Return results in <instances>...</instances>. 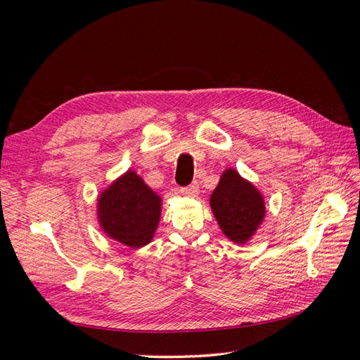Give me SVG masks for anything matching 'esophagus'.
Here are the masks:
<instances>
[{
  "label": "esophagus",
  "mask_w": 360,
  "mask_h": 360,
  "mask_svg": "<svg viewBox=\"0 0 360 360\" xmlns=\"http://www.w3.org/2000/svg\"><path fill=\"white\" fill-rule=\"evenodd\" d=\"M181 193L188 195V197H197V195H198V184L197 183L189 184L188 188H183L181 189Z\"/></svg>",
  "instance_id": "34e87169"
}]
</instances>
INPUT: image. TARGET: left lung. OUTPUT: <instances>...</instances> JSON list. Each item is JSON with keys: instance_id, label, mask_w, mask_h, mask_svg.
<instances>
[{"instance_id": "left-lung-1", "label": "left lung", "mask_w": 360, "mask_h": 360, "mask_svg": "<svg viewBox=\"0 0 360 360\" xmlns=\"http://www.w3.org/2000/svg\"><path fill=\"white\" fill-rule=\"evenodd\" d=\"M210 207L225 237L237 245L249 242L266 216L263 193L234 168L222 172L212 192Z\"/></svg>"}]
</instances>
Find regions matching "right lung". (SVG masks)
I'll use <instances>...</instances> for the list:
<instances>
[{
  "mask_svg": "<svg viewBox=\"0 0 360 360\" xmlns=\"http://www.w3.org/2000/svg\"><path fill=\"white\" fill-rule=\"evenodd\" d=\"M162 212V198L132 169L114 180L97 198L102 231L127 248L139 249L153 240Z\"/></svg>",
  "mask_w": 360,
  "mask_h": 360,
  "instance_id": "add662e5",
  "label": "right lung"
}]
</instances>
